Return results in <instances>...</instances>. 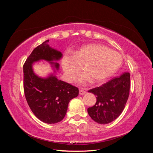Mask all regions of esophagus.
<instances>
[{
    "label": "esophagus",
    "instance_id": "esophagus-1",
    "mask_svg": "<svg viewBox=\"0 0 153 153\" xmlns=\"http://www.w3.org/2000/svg\"><path fill=\"white\" fill-rule=\"evenodd\" d=\"M86 93V91H85L83 89H79V94L80 95H84Z\"/></svg>",
    "mask_w": 153,
    "mask_h": 153
}]
</instances>
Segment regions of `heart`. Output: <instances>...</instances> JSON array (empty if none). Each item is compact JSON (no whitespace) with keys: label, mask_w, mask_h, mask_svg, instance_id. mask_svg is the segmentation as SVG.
Here are the masks:
<instances>
[{"label":"heart","mask_w":153,"mask_h":153,"mask_svg":"<svg viewBox=\"0 0 153 153\" xmlns=\"http://www.w3.org/2000/svg\"><path fill=\"white\" fill-rule=\"evenodd\" d=\"M122 63V57L116 51L101 44L83 46L74 55H67L62 62L67 80L72 82L82 66L84 71L78 74L75 80L85 85L92 81L99 83L116 72Z\"/></svg>","instance_id":"1"}]
</instances>
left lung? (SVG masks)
<instances>
[{
	"mask_svg": "<svg viewBox=\"0 0 153 153\" xmlns=\"http://www.w3.org/2000/svg\"><path fill=\"white\" fill-rule=\"evenodd\" d=\"M130 74L124 73L100 87L89 90L96 96V103L88 108L91 119L98 124H108L116 119L123 111L129 97Z\"/></svg>",
	"mask_w": 153,
	"mask_h": 153,
	"instance_id": "8db88e82",
	"label": "left lung"
}]
</instances>
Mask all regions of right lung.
Segmentation results:
<instances>
[{"instance_id":"right-lung-1","label":"right lung","mask_w":153,"mask_h":153,"mask_svg":"<svg viewBox=\"0 0 153 153\" xmlns=\"http://www.w3.org/2000/svg\"><path fill=\"white\" fill-rule=\"evenodd\" d=\"M45 41L32 51L24 65V89L32 112L40 121L47 124L61 121L66 115L69 102L79 93L77 87L60 80L55 75L59 69L58 61L62 53L50 47ZM40 60L50 62L54 73L41 77L33 72L32 65Z\"/></svg>"}]
</instances>
